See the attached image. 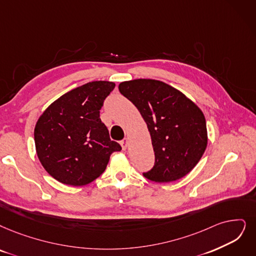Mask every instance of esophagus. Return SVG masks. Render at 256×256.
Instances as JSON below:
<instances>
[{
  "label": "esophagus",
  "instance_id": "1",
  "mask_svg": "<svg viewBox=\"0 0 256 256\" xmlns=\"http://www.w3.org/2000/svg\"><path fill=\"white\" fill-rule=\"evenodd\" d=\"M128 138H124L122 140H120V146L122 148V150H126L128 147Z\"/></svg>",
  "mask_w": 256,
  "mask_h": 256
}]
</instances>
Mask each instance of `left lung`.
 I'll list each match as a JSON object with an SVG mask.
<instances>
[{
  "instance_id": "8db88e82",
  "label": "left lung",
  "mask_w": 256,
  "mask_h": 256,
  "mask_svg": "<svg viewBox=\"0 0 256 256\" xmlns=\"http://www.w3.org/2000/svg\"><path fill=\"white\" fill-rule=\"evenodd\" d=\"M118 90L138 108L150 132L156 162L144 176L169 182L187 176L207 148L202 110L180 91L156 80L122 82Z\"/></svg>"
}]
</instances>
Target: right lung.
<instances>
[{
    "label": "right lung",
    "mask_w": 256,
    "mask_h": 256,
    "mask_svg": "<svg viewBox=\"0 0 256 256\" xmlns=\"http://www.w3.org/2000/svg\"><path fill=\"white\" fill-rule=\"evenodd\" d=\"M114 87L112 82H90L58 98L38 118L36 154L60 182L87 185L105 171L112 153L122 150L100 118L104 100Z\"/></svg>",
    "instance_id": "obj_1"
}]
</instances>
